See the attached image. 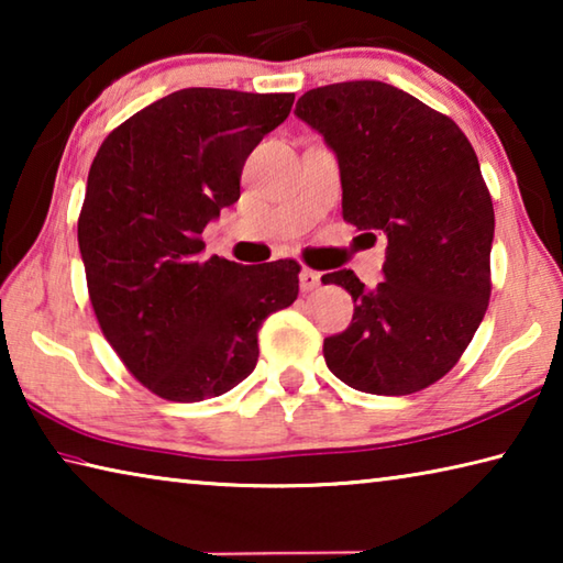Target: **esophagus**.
Returning <instances> with one entry per match:
<instances>
[{"label":"esophagus","instance_id":"obj_1","mask_svg":"<svg viewBox=\"0 0 563 563\" xmlns=\"http://www.w3.org/2000/svg\"><path fill=\"white\" fill-rule=\"evenodd\" d=\"M320 285V273L310 271V268H302L300 271V290L302 292H312Z\"/></svg>","mask_w":563,"mask_h":563}]
</instances>
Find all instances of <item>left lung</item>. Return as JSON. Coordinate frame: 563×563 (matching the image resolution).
Here are the masks:
<instances>
[{
    "instance_id": "left-lung-1",
    "label": "left lung",
    "mask_w": 563,
    "mask_h": 563,
    "mask_svg": "<svg viewBox=\"0 0 563 563\" xmlns=\"http://www.w3.org/2000/svg\"><path fill=\"white\" fill-rule=\"evenodd\" d=\"M295 117L338 156L342 218L387 235L385 280L322 275L355 300L325 362L369 395H412L442 379L487 312L494 206L470 139L456 123L383 81L305 91Z\"/></svg>"
}]
</instances>
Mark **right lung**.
Returning a JSON list of instances; mask_svg holds the SVG:
<instances>
[{
    "mask_svg": "<svg viewBox=\"0 0 563 563\" xmlns=\"http://www.w3.org/2000/svg\"><path fill=\"white\" fill-rule=\"evenodd\" d=\"M295 93L180 89L103 139L79 216V251L103 338L170 402L233 389L258 330L298 298L295 261H201L203 228L241 198L245 158Z\"/></svg>",
    "mask_w": 563,
    "mask_h": 563,
    "instance_id": "right-lung-1",
    "label": "right lung"
}]
</instances>
